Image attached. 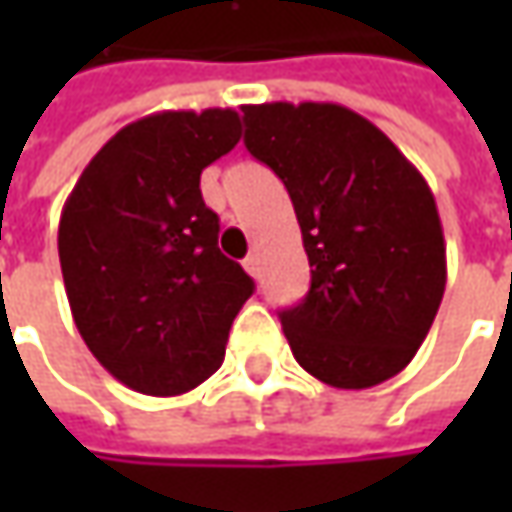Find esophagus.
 <instances>
[{
    "instance_id": "1",
    "label": "esophagus",
    "mask_w": 512,
    "mask_h": 512,
    "mask_svg": "<svg viewBox=\"0 0 512 512\" xmlns=\"http://www.w3.org/2000/svg\"><path fill=\"white\" fill-rule=\"evenodd\" d=\"M245 270L253 279H259V276H262V262H259V256H247Z\"/></svg>"
}]
</instances>
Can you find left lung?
Wrapping results in <instances>:
<instances>
[{"label":"left lung","mask_w":512,"mask_h":512,"mask_svg":"<svg viewBox=\"0 0 512 512\" xmlns=\"http://www.w3.org/2000/svg\"><path fill=\"white\" fill-rule=\"evenodd\" d=\"M245 148L285 182L310 290L279 313L290 350L330 387L402 373L442 305V219L424 176L373 122L333 102L245 105Z\"/></svg>","instance_id":"left-lung-1"}]
</instances>
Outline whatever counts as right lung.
<instances>
[{"label": "right lung", "mask_w": 512, "mask_h": 512, "mask_svg": "<svg viewBox=\"0 0 512 512\" xmlns=\"http://www.w3.org/2000/svg\"><path fill=\"white\" fill-rule=\"evenodd\" d=\"M242 139L230 108L162 110L105 142L59 219L70 313L113 379L179 396L210 379L253 279L219 250L202 170Z\"/></svg>", "instance_id": "right-lung-1"}]
</instances>
